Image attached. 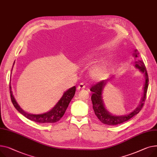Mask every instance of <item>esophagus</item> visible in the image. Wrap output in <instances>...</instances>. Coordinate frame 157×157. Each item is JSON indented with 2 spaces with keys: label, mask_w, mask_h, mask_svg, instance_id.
<instances>
[{
  "label": "esophagus",
  "mask_w": 157,
  "mask_h": 157,
  "mask_svg": "<svg viewBox=\"0 0 157 157\" xmlns=\"http://www.w3.org/2000/svg\"><path fill=\"white\" fill-rule=\"evenodd\" d=\"M85 85H84V83L83 82H81L80 84L78 86V87H77V89H78V90H81V89H84V88H85Z\"/></svg>",
  "instance_id": "1"
}]
</instances>
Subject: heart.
<instances>
[{
  "label": "heart",
  "mask_w": 157,
  "mask_h": 157,
  "mask_svg": "<svg viewBox=\"0 0 157 157\" xmlns=\"http://www.w3.org/2000/svg\"><path fill=\"white\" fill-rule=\"evenodd\" d=\"M110 71V63L108 61H104L100 64L95 66L90 70V76L94 80L100 81L105 79Z\"/></svg>",
  "instance_id": "heart-1"
}]
</instances>
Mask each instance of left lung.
Listing matches in <instances>:
<instances>
[{
  "instance_id": "left-lung-1",
  "label": "left lung",
  "mask_w": 157,
  "mask_h": 157,
  "mask_svg": "<svg viewBox=\"0 0 157 157\" xmlns=\"http://www.w3.org/2000/svg\"><path fill=\"white\" fill-rule=\"evenodd\" d=\"M135 52L136 53H134V57H138V53H136V50H135ZM135 67L139 69L140 71L142 72L144 75L145 82H144V85L143 88L144 92H143V95L141 98L140 105L134 110H133L131 113H129L128 115H126V116H113V115L109 113L105 108L101 95H102L103 89L107 85L108 80H103V81H100L99 82L97 83V84L93 85L91 88L90 91L93 92L92 96L91 98L92 103H93V108L97 117L100 120V121L102 123L107 125H110V126H115V125L122 124L131 119L132 117L135 116V115L138 113L142 109L144 104L146 97H147L149 79H148V76L147 71V69H146L145 65L142 60H138L137 61H136Z\"/></svg>"
}]
</instances>
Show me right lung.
Returning <instances> with one entry per match:
<instances>
[{
  "instance_id": "add662e5",
  "label": "right lung",
  "mask_w": 157,
  "mask_h": 157,
  "mask_svg": "<svg viewBox=\"0 0 157 157\" xmlns=\"http://www.w3.org/2000/svg\"><path fill=\"white\" fill-rule=\"evenodd\" d=\"M14 65V64H13ZM10 90V99H11L12 103L14 107L17 109V110L21 113L22 115L26 117L27 119L35 121L38 123H55L60 120V119L64 116V114L69 105V104L72 98L74 97L75 94L76 92V87L73 86L71 88H69L67 90L63 95L57 102V103L55 105V107L51 110L48 111L47 113L43 114H31L25 112L16 102L11 91V86H9Z\"/></svg>"
}]
</instances>
